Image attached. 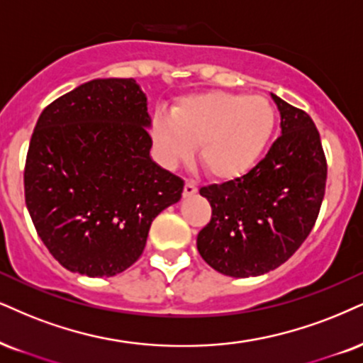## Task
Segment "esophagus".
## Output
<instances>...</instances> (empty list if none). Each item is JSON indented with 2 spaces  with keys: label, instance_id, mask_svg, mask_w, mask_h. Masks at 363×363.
I'll return each instance as SVG.
<instances>
[{
  "label": "esophagus",
  "instance_id": "34e87169",
  "mask_svg": "<svg viewBox=\"0 0 363 363\" xmlns=\"http://www.w3.org/2000/svg\"><path fill=\"white\" fill-rule=\"evenodd\" d=\"M196 194V183L191 180L185 182V189H183V196H191Z\"/></svg>",
  "mask_w": 363,
  "mask_h": 363
}]
</instances>
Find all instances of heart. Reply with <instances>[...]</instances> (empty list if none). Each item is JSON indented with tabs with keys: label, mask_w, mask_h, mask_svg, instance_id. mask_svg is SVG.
<instances>
[{
	"label": "heart",
	"mask_w": 363,
	"mask_h": 363,
	"mask_svg": "<svg viewBox=\"0 0 363 363\" xmlns=\"http://www.w3.org/2000/svg\"><path fill=\"white\" fill-rule=\"evenodd\" d=\"M276 109L266 97L230 92L186 96L172 116L156 114L151 140L164 167L189 161L199 146L205 172L217 180H234L262 158L276 129Z\"/></svg>",
	"instance_id": "obj_1"
}]
</instances>
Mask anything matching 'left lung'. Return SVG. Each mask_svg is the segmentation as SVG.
I'll return each mask as SVG.
<instances>
[{"label":"left lung","mask_w":363,"mask_h":363,"mask_svg":"<svg viewBox=\"0 0 363 363\" xmlns=\"http://www.w3.org/2000/svg\"><path fill=\"white\" fill-rule=\"evenodd\" d=\"M281 136L244 177L200 189L212 218L196 237L210 267L232 277L261 276L288 261L318 218L326 185L320 133L305 111L271 94Z\"/></svg>","instance_id":"8db88e82"}]
</instances>
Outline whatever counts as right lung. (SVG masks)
<instances>
[{"label": "right lung", "instance_id": "obj_1", "mask_svg": "<svg viewBox=\"0 0 363 363\" xmlns=\"http://www.w3.org/2000/svg\"><path fill=\"white\" fill-rule=\"evenodd\" d=\"M146 96L134 79H94L48 104L31 134L25 202L48 252L89 277L126 271L183 180L150 158Z\"/></svg>", "mask_w": 363, "mask_h": 363}]
</instances>
